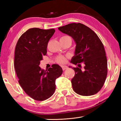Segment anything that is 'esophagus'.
Returning a JSON list of instances; mask_svg holds the SVG:
<instances>
[{"label":"esophagus","instance_id":"1","mask_svg":"<svg viewBox=\"0 0 121 121\" xmlns=\"http://www.w3.org/2000/svg\"><path fill=\"white\" fill-rule=\"evenodd\" d=\"M62 68L63 69V70H65V69L68 68V67L66 66V65H63V66H62Z\"/></svg>","mask_w":121,"mask_h":121}]
</instances>
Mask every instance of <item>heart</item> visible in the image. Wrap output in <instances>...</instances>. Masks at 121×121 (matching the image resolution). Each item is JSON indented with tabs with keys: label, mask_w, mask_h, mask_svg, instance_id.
Here are the masks:
<instances>
[{
	"label": "heart",
	"mask_w": 121,
	"mask_h": 121,
	"mask_svg": "<svg viewBox=\"0 0 121 121\" xmlns=\"http://www.w3.org/2000/svg\"><path fill=\"white\" fill-rule=\"evenodd\" d=\"M61 39H70L71 40V38L70 37L68 36H63L61 38ZM56 62L60 64H63L67 62V58L64 56H59L56 59Z\"/></svg>",
	"instance_id": "1"
}]
</instances>
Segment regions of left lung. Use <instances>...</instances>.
I'll use <instances>...</instances> for the list:
<instances>
[{
  "instance_id": "obj_1",
  "label": "left lung",
  "mask_w": 121,
  "mask_h": 121,
  "mask_svg": "<svg viewBox=\"0 0 121 121\" xmlns=\"http://www.w3.org/2000/svg\"><path fill=\"white\" fill-rule=\"evenodd\" d=\"M58 29L71 37L76 43L75 55L70 62L75 65L84 62L85 65L84 70L73 68L75 72L71 79L73 91L83 96L97 93L107 75V58L101 41L92 30L80 23L68 24Z\"/></svg>"
}]
</instances>
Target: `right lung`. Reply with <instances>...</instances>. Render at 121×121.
<instances>
[{"instance_id":"obj_1","label":"right lung","mask_w":121,"mask_h":121,"mask_svg":"<svg viewBox=\"0 0 121 121\" xmlns=\"http://www.w3.org/2000/svg\"><path fill=\"white\" fill-rule=\"evenodd\" d=\"M54 32V29H29L20 37L15 47L14 67L19 83L29 97L37 101L48 99L53 95L56 79L63 72L56 64L46 70L39 66Z\"/></svg>"}]
</instances>
